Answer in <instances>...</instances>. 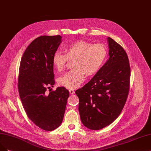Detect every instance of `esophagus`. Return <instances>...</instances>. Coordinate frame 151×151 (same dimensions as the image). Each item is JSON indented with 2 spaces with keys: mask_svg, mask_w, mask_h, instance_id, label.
<instances>
[{
  "mask_svg": "<svg viewBox=\"0 0 151 151\" xmlns=\"http://www.w3.org/2000/svg\"><path fill=\"white\" fill-rule=\"evenodd\" d=\"M69 93H70V94H74V93H75V91L74 90H72V89H70L69 90Z\"/></svg>",
  "mask_w": 151,
  "mask_h": 151,
  "instance_id": "1",
  "label": "esophagus"
}]
</instances>
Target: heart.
Wrapping results in <instances>:
<instances>
[{
	"instance_id": "heart-1",
	"label": "heart",
	"mask_w": 151,
	"mask_h": 151,
	"mask_svg": "<svg viewBox=\"0 0 151 151\" xmlns=\"http://www.w3.org/2000/svg\"><path fill=\"white\" fill-rule=\"evenodd\" d=\"M65 53L56 51L52 55V64L59 70H63L69 59H74V69L59 79V84L69 89L79 87L85 79L86 74L91 76L99 72L104 64L107 50L101 44H92L86 41H78L66 45Z\"/></svg>"
}]
</instances>
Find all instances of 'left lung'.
Segmentation results:
<instances>
[{
	"mask_svg": "<svg viewBox=\"0 0 151 151\" xmlns=\"http://www.w3.org/2000/svg\"><path fill=\"white\" fill-rule=\"evenodd\" d=\"M109 58L92 79L76 91L81 121L91 130L110 125L120 115L130 86L128 56L121 45L107 38Z\"/></svg>",
	"mask_w": 151,
	"mask_h": 151,
	"instance_id": "left-lung-1",
	"label": "left lung"
}]
</instances>
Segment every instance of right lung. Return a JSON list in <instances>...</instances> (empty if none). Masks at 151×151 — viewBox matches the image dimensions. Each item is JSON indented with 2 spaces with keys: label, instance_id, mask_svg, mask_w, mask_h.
I'll return each instance as SVG.
<instances>
[{
  "label": "right lung",
  "instance_id": "obj_1",
  "mask_svg": "<svg viewBox=\"0 0 151 151\" xmlns=\"http://www.w3.org/2000/svg\"><path fill=\"white\" fill-rule=\"evenodd\" d=\"M62 42L60 35H42L31 42L20 60L18 89L24 110L30 120L45 131H53L63 120L69 91L55 84L52 55Z\"/></svg>",
  "mask_w": 151,
  "mask_h": 151
}]
</instances>
